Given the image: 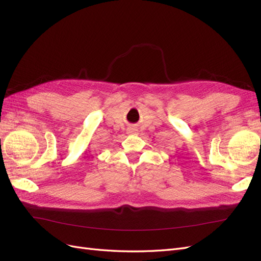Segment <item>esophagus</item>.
<instances>
[{"instance_id": "obj_1", "label": "esophagus", "mask_w": 261, "mask_h": 261, "mask_svg": "<svg viewBox=\"0 0 261 261\" xmlns=\"http://www.w3.org/2000/svg\"><path fill=\"white\" fill-rule=\"evenodd\" d=\"M135 132H136V129H135V128H133V127L128 128V133H135Z\"/></svg>"}]
</instances>
